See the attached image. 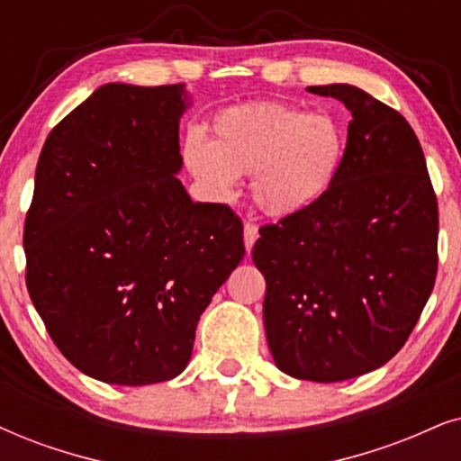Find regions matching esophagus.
I'll use <instances>...</instances> for the list:
<instances>
[{
  "label": "esophagus",
  "mask_w": 461,
  "mask_h": 461,
  "mask_svg": "<svg viewBox=\"0 0 461 461\" xmlns=\"http://www.w3.org/2000/svg\"><path fill=\"white\" fill-rule=\"evenodd\" d=\"M259 238V227L255 223H247L244 225V247H247V253H250V249H253L255 240Z\"/></svg>",
  "instance_id": "esophagus-1"
}]
</instances>
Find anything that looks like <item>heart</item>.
Returning <instances> with one entry per match:
<instances>
[{
    "label": "heart",
    "instance_id": "heart-1",
    "mask_svg": "<svg viewBox=\"0 0 461 461\" xmlns=\"http://www.w3.org/2000/svg\"><path fill=\"white\" fill-rule=\"evenodd\" d=\"M345 131L334 116L276 102L231 106L214 114L211 138L191 131L183 161L212 197H227L238 176L267 217H298L334 187L345 159Z\"/></svg>",
    "mask_w": 461,
    "mask_h": 461
}]
</instances>
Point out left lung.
Here are the masks:
<instances>
[{"mask_svg": "<svg viewBox=\"0 0 461 461\" xmlns=\"http://www.w3.org/2000/svg\"><path fill=\"white\" fill-rule=\"evenodd\" d=\"M351 113L334 187L259 230L264 325L285 375L338 383L381 368L409 340L438 270V202L400 113L353 85L308 86Z\"/></svg>", "mask_w": 461, "mask_h": 461, "instance_id": "obj_1", "label": "left lung"}]
</instances>
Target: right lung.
Masks as SVG:
<instances>
[{"mask_svg":"<svg viewBox=\"0 0 461 461\" xmlns=\"http://www.w3.org/2000/svg\"><path fill=\"white\" fill-rule=\"evenodd\" d=\"M183 85L108 83L46 138L23 247L27 289L57 348L113 385L187 368L200 314L244 258L242 221L194 202Z\"/></svg>","mask_w":461,"mask_h":461,"instance_id":"right-lung-1","label":"right lung"}]
</instances>
